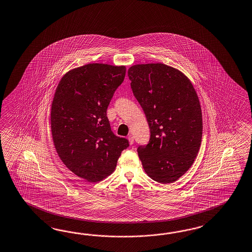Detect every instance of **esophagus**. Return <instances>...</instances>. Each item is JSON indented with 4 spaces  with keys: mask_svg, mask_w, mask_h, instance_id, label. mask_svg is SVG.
<instances>
[{
    "mask_svg": "<svg viewBox=\"0 0 252 252\" xmlns=\"http://www.w3.org/2000/svg\"><path fill=\"white\" fill-rule=\"evenodd\" d=\"M128 140H129V144L130 145H132L133 144V142H134V138H133V136L131 135V134H129L128 136Z\"/></svg>",
    "mask_w": 252,
    "mask_h": 252,
    "instance_id": "esophagus-1",
    "label": "esophagus"
}]
</instances>
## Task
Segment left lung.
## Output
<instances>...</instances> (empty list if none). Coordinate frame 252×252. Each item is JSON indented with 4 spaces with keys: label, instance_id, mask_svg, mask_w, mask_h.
<instances>
[{
    "label": "left lung",
    "instance_id": "left-lung-1",
    "mask_svg": "<svg viewBox=\"0 0 252 252\" xmlns=\"http://www.w3.org/2000/svg\"><path fill=\"white\" fill-rule=\"evenodd\" d=\"M128 77L151 131L148 144L137 150L142 167L153 180L174 183L192 166L200 148L197 94L184 73L161 63L131 65Z\"/></svg>",
    "mask_w": 252,
    "mask_h": 252
}]
</instances>
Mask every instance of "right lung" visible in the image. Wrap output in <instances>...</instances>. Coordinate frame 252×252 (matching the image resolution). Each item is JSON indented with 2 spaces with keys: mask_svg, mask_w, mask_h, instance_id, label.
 I'll return each instance as SVG.
<instances>
[{
  "mask_svg": "<svg viewBox=\"0 0 252 252\" xmlns=\"http://www.w3.org/2000/svg\"><path fill=\"white\" fill-rule=\"evenodd\" d=\"M125 65L92 63L73 68L60 79L51 104V132L59 158L72 173L91 183L115 170L125 138L114 135L107 109L123 83Z\"/></svg>",
  "mask_w": 252,
  "mask_h": 252,
  "instance_id": "1",
  "label": "right lung"
}]
</instances>
